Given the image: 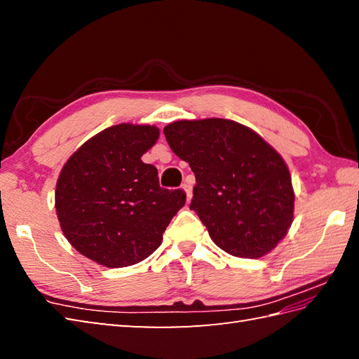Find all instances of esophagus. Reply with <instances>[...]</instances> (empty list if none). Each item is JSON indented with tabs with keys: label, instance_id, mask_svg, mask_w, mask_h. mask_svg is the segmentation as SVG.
<instances>
[{
	"label": "esophagus",
	"instance_id": "esophagus-1",
	"mask_svg": "<svg viewBox=\"0 0 359 359\" xmlns=\"http://www.w3.org/2000/svg\"><path fill=\"white\" fill-rule=\"evenodd\" d=\"M182 189H184V191H185V194H187V201H189V199H191V196H193V187H191V185H189V184H188V182H187V184H184V185H182Z\"/></svg>",
	"mask_w": 359,
	"mask_h": 359
}]
</instances>
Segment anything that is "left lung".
<instances>
[{"mask_svg":"<svg viewBox=\"0 0 359 359\" xmlns=\"http://www.w3.org/2000/svg\"><path fill=\"white\" fill-rule=\"evenodd\" d=\"M196 175L189 208L228 255L257 259L285 238L294 191L279 152L253 129L226 118L179 120L163 128Z\"/></svg>","mask_w":359,"mask_h":359,"instance_id":"1","label":"left lung"}]
</instances>
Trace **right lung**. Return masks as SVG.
<instances>
[{"instance_id":"1","label":"right lung","mask_w":359,"mask_h":359,"mask_svg":"<svg viewBox=\"0 0 359 359\" xmlns=\"http://www.w3.org/2000/svg\"><path fill=\"white\" fill-rule=\"evenodd\" d=\"M158 135L154 125H114L83 143L62 168L58 222L71 245L90 261L108 269L143 261L185 205V193L160 188L157 168L142 160Z\"/></svg>"}]
</instances>
